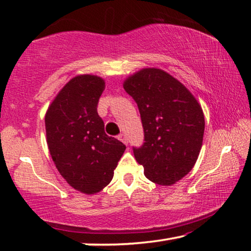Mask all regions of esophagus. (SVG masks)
<instances>
[{
  "mask_svg": "<svg viewBox=\"0 0 251 251\" xmlns=\"http://www.w3.org/2000/svg\"><path fill=\"white\" fill-rule=\"evenodd\" d=\"M118 138L121 140L122 143H125L126 145H128V143H129V139H128V137H126V135H125V133H120V135L118 136Z\"/></svg>",
  "mask_w": 251,
  "mask_h": 251,
  "instance_id": "1",
  "label": "esophagus"
}]
</instances>
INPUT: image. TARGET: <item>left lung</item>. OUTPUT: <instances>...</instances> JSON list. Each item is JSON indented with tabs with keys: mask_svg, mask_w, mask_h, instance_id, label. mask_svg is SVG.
<instances>
[{
	"mask_svg": "<svg viewBox=\"0 0 251 251\" xmlns=\"http://www.w3.org/2000/svg\"><path fill=\"white\" fill-rule=\"evenodd\" d=\"M123 88L138 106L144 143L132 147L144 174L159 185H171L192 170L200 153L204 116L193 95L170 74L144 68Z\"/></svg>",
	"mask_w": 251,
	"mask_h": 251,
	"instance_id": "1",
	"label": "left lung"
}]
</instances>
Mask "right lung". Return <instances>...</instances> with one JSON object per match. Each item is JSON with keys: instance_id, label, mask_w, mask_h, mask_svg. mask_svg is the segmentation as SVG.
Here are the masks:
<instances>
[{"instance_id": "obj_1", "label": "right lung", "mask_w": 251, "mask_h": 251, "mask_svg": "<svg viewBox=\"0 0 251 251\" xmlns=\"http://www.w3.org/2000/svg\"><path fill=\"white\" fill-rule=\"evenodd\" d=\"M102 78L80 75L61 89L46 114L47 143L58 171L75 190L101 191L112 180L126 145L105 133L98 115Z\"/></svg>"}]
</instances>
